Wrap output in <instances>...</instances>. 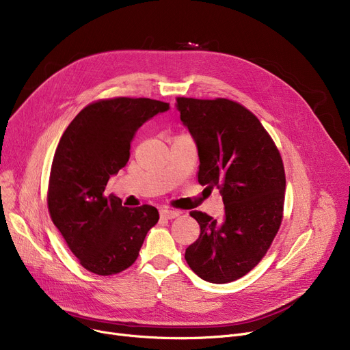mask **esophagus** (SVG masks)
Returning <instances> with one entry per match:
<instances>
[{"label": "esophagus", "mask_w": 350, "mask_h": 350, "mask_svg": "<svg viewBox=\"0 0 350 350\" xmlns=\"http://www.w3.org/2000/svg\"><path fill=\"white\" fill-rule=\"evenodd\" d=\"M178 215H180V213L176 211V210H170V208H161L160 210V217L164 218V219H172V218H176Z\"/></svg>", "instance_id": "obj_1"}]
</instances>
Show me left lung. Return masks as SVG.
Masks as SVG:
<instances>
[{"label": "left lung", "instance_id": "obj_1", "mask_svg": "<svg viewBox=\"0 0 350 350\" xmlns=\"http://www.w3.org/2000/svg\"><path fill=\"white\" fill-rule=\"evenodd\" d=\"M176 107L198 150V183L217 187L226 215L191 211L200 237L185 258L201 280L227 284L258 264L277 235L285 200L278 147L252 112L238 102L177 98Z\"/></svg>", "mask_w": 350, "mask_h": 350}]
</instances>
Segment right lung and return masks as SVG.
Instances as JSON below:
<instances>
[{"instance_id":"obj_1","label":"right lung","mask_w":350,"mask_h":350,"mask_svg":"<svg viewBox=\"0 0 350 350\" xmlns=\"http://www.w3.org/2000/svg\"><path fill=\"white\" fill-rule=\"evenodd\" d=\"M169 103L149 98L99 99L85 106L64 132L52 160L48 210L79 264L96 275L131 267L159 221L156 207L122 206L105 187L131 157L139 127Z\"/></svg>"}]
</instances>
